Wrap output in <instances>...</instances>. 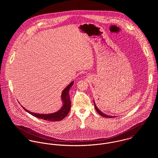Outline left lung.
Here are the masks:
<instances>
[{
    "label": "left lung",
    "instance_id": "left-lung-1",
    "mask_svg": "<svg viewBox=\"0 0 158 158\" xmlns=\"http://www.w3.org/2000/svg\"><path fill=\"white\" fill-rule=\"evenodd\" d=\"M94 106H95V110L97 111V112L100 115H102V116H103V117H106V118H113V117H115V116H111V115H107V114H105V113H103L102 111H100V110H99V109L96 106V105H95V102H94Z\"/></svg>",
    "mask_w": 158,
    "mask_h": 158
}]
</instances>
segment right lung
<instances>
[{
	"instance_id": "obj_1",
	"label": "right lung",
	"mask_w": 158,
	"mask_h": 158,
	"mask_svg": "<svg viewBox=\"0 0 158 158\" xmlns=\"http://www.w3.org/2000/svg\"><path fill=\"white\" fill-rule=\"evenodd\" d=\"M73 84V81H72L68 86L63 90L62 94H61V100L63 103V105L62 108L58 111L54 113L51 114H36V113H32L29 111L28 110L25 109L23 107V108L27 112L30 114L31 115L36 117V118L43 119L44 120L50 121V122H56V121H60L63 120L70 111V106H71V102L69 97V92L70 89V88L72 86Z\"/></svg>"
}]
</instances>
